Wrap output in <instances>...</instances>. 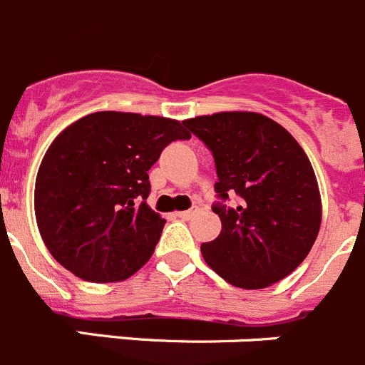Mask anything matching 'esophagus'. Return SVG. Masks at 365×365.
<instances>
[{"label": "esophagus", "instance_id": "34e87169", "mask_svg": "<svg viewBox=\"0 0 365 365\" xmlns=\"http://www.w3.org/2000/svg\"><path fill=\"white\" fill-rule=\"evenodd\" d=\"M196 212H198V207H190L189 211H183V212H178V216L182 220H185V222H189V220H192L196 216Z\"/></svg>", "mask_w": 365, "mask_h": 365}]
</instances>
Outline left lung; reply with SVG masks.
<instances>
[{
	"instance_id": "left-lung-1",
	"label": "left lung",
	"mask_w": 365,
	"mask_h": 365,
	"mask_svg": "<svg viewBox=\"0 0 365 365\" xmlns=\"http://www.w3.org/2000/svg\"><path fill=\"white\" fill-rule=\"evenodd\" d=\"M183 125L211 150L218 176L212 211L222 232L202 245L207 265L242 289H264L291 274L309 255L322 222L304 149L264 114L218 113ZM229 195L237 196L231 207Z\"/></svg>"
}]
</instances>
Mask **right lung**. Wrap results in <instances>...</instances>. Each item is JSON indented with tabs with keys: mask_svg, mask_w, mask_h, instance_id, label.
<instances>
[{
	"mask_svg": "<svg viewBox=\"0 0 365 365\" xmlns=\"http://www.w3.org/2000/svg\"><path fill=\"white\" fill-rule=\"evenodd\" d=\"M190 134L176 120L93 113L58 134L34 189L39 235L65 269L87 282L133 277L153 256L165 220L147 205V170Z\"/></svg>",
	"mask_w": 365,
	"mask_h": 365,
	"instance_id": "right-lung-1",
	"label": "right lung"
}]
</instances>
